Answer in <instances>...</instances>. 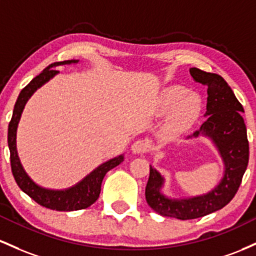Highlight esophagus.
<instances>
[{"label":"esophagus","instance_id":"34e87169","mask_svg":"<svg viewBox=\"0 0 256 256\" xmlns=\"http://www.w3.org/2000/svg\"><path fill=\"white\" fill-rule=\"evenodd\" d=\"M148 144L146 142H144V140H136V142H133V145H132V151H133V154H145L146 151H148Z\"/></svg>","mask_w":256,"mask_h":256}]
</instances>
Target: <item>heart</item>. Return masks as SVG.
<instances>
[{
  "label": "heart",
  "mask_w": 256,
  "mask_h": 256,
  "mask_svg": "<svg viewBox=\"0 0 256 256\" xmlns=\"http://www.w3.org/2000/svg\"><path fill=\"white\" fill-rule=\"evenodd\" d=\"M202 110L200 99L182 86H169L160 92L154 105L157 116L166 114L162 133L168 138L180 136L198 120Z\"/></svg>",
  "instance_id": "heart-1"
}]
</instances>
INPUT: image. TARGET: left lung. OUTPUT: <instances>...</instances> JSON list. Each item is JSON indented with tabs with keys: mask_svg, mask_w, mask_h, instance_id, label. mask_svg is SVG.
Instances as JSON below:
<instances>
[{
	"mask_svg": "<svg viewBox=\"0 0 256 256\" xmlns=\"http://www.w3.org/2000/svg\"><path fill=\"white\" fill-rule=\"evenodd\" d=\"M191 76L206 86V111L200 128L191 136H208L216 146L225 164V173L219 185L208 194L191 198H168L160 192L164 179L150 166V176L145 188L148 204L156 213L180 220L202 218L224 208L238 191L249 160V142L246 123L242 117L243 106L237 100L228 82L216 74L190 68Z\"/></svg>",
	"mask_w": 256,
	"mask_h": 256,
	"instance_id": "8db88e82",
	"label": "left lung"
}]
</instances>
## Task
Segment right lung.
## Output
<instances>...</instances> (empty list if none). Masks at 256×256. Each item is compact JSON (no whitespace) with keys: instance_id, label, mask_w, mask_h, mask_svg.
I'll list each match as a JSON object with an SVG mask.
<instances>
[{"instance_id":"add662e5","label":"right lung","mask_w":256,"mask_h":256,"mask_svg":"<svg viewBox=\"0 0 256 256\" xmlns=\"http://www.w3.org/2000/svg\"><path fill=\"white\" fill-rule=\"evenodd\" d=\"M76 62H78V60H65V62H53V64L47 66L38 76H36L26 87L22 88L18 99H16V105H14L12 120L8 126V146H10V166H12L14 179H16L19 188H22V191H24L28 196H30L40 206H46L52 210L72 212L90 206L99 197L105 174L114 166H118L120 162H123V154L114 157V158L100 164L90 174H88L82 182L76 184L72 188L59 191L43 188L34 182L20 163L18 152H16V128H18L20 116H22L28 98L32 96L41 86L50 81L52 77H54L59 72L54 68L56 66L76 64Z\"/></svg>"}]
</instances>
